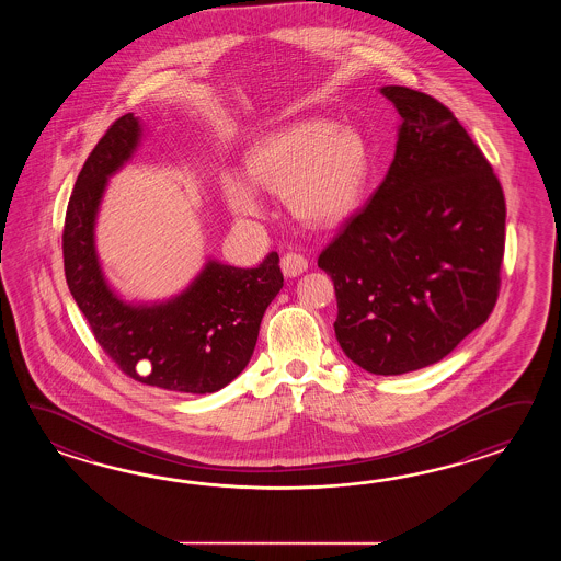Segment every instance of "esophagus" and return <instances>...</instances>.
Instances as JSON below:
<instances>
[{
	"instance_id": "1",
	"label": "esophagus",
	"mask_w": 561,
	"mask_h": 561,
	"mask_svg": "<svg viewBox=\"0 0 561 561\" xmlns=\"http://www.w3.org/2000/svg\"><path fill=\"white\" fill-rule=\"evenodd\" d=\"M280 268H283V275L295 278V276L302 275L309 268V263H307L305 256H300L297 252H288L280 261Z\"/></svg>"
}]
</instances>
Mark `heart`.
Masks as SVG:
<instances>
[{"label": "heart", "mask_w": 561, "mask_h": 561, "mask_svg": "<svg viewBox=\"0 0 561 561\" xmlns=\"http://www.w3.org/2000/svg\"><path fill=\"white\" fill-rule=\"evenodd\" d=\"M247 181L225 172L220 191L240 220L264 215L256 188L285 198L290 215L310 228H331L353 215L370 176L365 138L327 119H300L252 144L244 156Z\"/></svg>", "instance_id": "heart-1"}]
</instances>
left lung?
<instances>
[{
	"label": "left lung",
	"mask_w": 561,
	"mask_h": 561,
	"mask_svg": "<svg viewBox=\"0 0 561 561\" xmlns=\"http://www.w3.org/2000/svg\"><path fill=\"white\" fill-rule=\"evenodd\" d=\"M379 92L401 118L393 162L319 268L333 278L334 334L346 357L375 375H403L447 357L488 321L505 201L449 107L405 85Z\"/></svg>",
	"instance_id": "8db88e82"
}]
</instances>
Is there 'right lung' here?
I'll list each match as a JSON object with an SVG mask.
<instances>
[{
    "label": "right lung",
    "instance_id": "add662e5",
    "mask_svg": "<svg viewBox=\"0 0 561 561\" xmlns=\"http://www.w3.org/2000/svg\"><path fill=\"white\" fill-rule=\"evenodd\" d=\"M138 116L116 119L73 184L64 225V271L95 341L131 379L174 393H215L249 365L264 310L283 288L278 254L256 268L208 259L182 293L128 302L107 283L95 249V222L107 180L142 142Z\"/></svg>",
    "mask_w": 561,
    "mask_h": 561
}]
</instances>
